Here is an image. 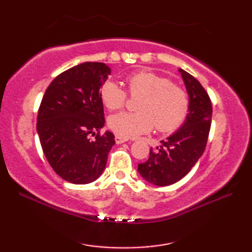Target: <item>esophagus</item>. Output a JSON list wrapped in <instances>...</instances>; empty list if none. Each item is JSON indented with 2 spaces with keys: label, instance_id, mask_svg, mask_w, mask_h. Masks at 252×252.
I'll use <instances>...</instances> for the list:
<instances>
[{
  "label": "esophagus",
  "instance_id": "obj_1",
  "mask_svg": "<svg viewBox=\"0 0 252 252\" xmlns=\"http://www.w3.org/2000/svg\"><path fill=\"white\" fill-rule=\"evenodd\" d=\"M115 140H116V143H117V144H121V143L126 142V141H127V137H125V136H121V135L116 134Z\"/></svg>",
  "mask_w": 252,
  "mask_h": 252
}]
</instances>
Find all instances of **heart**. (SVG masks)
Here are the masks:
<instances>
[{"label":"heart","instance_id":"obj_1","mask_svg":"<svg viewBox=\"0 0 252 252\" xmlns=\"http://www.w3.org/2000/svg\"><path fill=\"white\" fill-rule=\"evenodd\" d=\"M126 88L132 96H142L138 111H123L112 115L108 125L118 135L133 137L156 127L169 134L184 125L189 114L190 97L187 91L167 77L154 71L141 70L126 78ZM100 98L109 110L122 108L127 100L126 91L112 80L100 87Z\"/></svg>","mask_w":252,"mask_h":252}]
</instances>
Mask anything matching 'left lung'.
<instances>
[{
  "instance_id": "1",
  "label": "left lung",
  "mask_w": 252,
  "mask_h": 252,
  "mask_svg": "<svg viewBox=\"0 0 252 252\" xmlns=\"http://www.w3.org/2000/svg\"><path fill=\"white\" fill-rule=\"evenodd\" d=\"M190 97L189 114L183 126L154 149L147 161L138 163V172L149 183L171 185L183 179L201 157L211 126L212 104L207 91L189 72L180 69Z\"/></svg>"
}]
</instances>
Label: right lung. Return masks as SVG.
<instances>
[{"label":"right lung","instance_id":"1","mask_svg":"<svg viewBox=\"0 0 252 252\" xmlns=\"http://www.w3.org/2000/svg\"><path fill=\"white\" fill-rule=\"evenodd\" d=\"M110 68L88 62L62 72L46 89L36 130L53 170L72 184H88L103 172L115 135L104 126L99 89Z\"/></svg>","mask_w":252,"mask_h":252}]
</instances>
